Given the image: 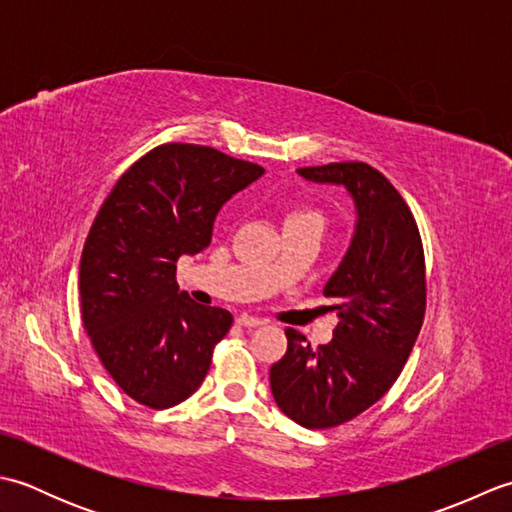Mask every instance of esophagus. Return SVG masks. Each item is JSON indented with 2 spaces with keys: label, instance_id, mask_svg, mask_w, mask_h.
<instances>
[{
  "label": "esophagus",
  "instance_id": "obj_1",
  "mask_svg": "<svg viewBox=\"0 0 512 512\" xmlns=\"http://www.w3.org/2000/svg\"><path fill=\"white\" fill-rule=\"evenodd\" d=\"M235 323L242 325V328H257V325H262L264 321L257 319V317H250V314H239Z\"/></svg>",
  "mask_w": 512,
  "mask_h": 512
}]
</instances>
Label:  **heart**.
Returning <instances> with one entry per match:
<instances>
[{"label": "heart", "mask_w": 512, "mask_h": 512, "mask_svg": "<svg viewBox=\"0 0 512 512\" xmlns=\"http://www.w3.org/2000/svg\"><path fill=\"white\" fill-rule=\"evenodd\" d=\"M299 217H321V215L317 211H312V209H295V211L288 213L286 222L288 220H299Z\"/></svg>", "instance_id": "obj_1"}]
</instances>
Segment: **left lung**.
Masks as SVG:
<instances>
[{
    "mask_svg": "<svg viewBox=\"0 0 512 512\" xmlns=\"http://www.w3.org/2000/svg\"><path fill=\"white\" fill-rule=\"evenodd\" d=\"M301 178L341 184L356 206L352 244L323 288L339 314L334 339L312 347L288 328V350L270 367V389L290 420L330 429L356 418L396 383L416 343L424 308V253L407 202L365 162L297 169Z\"/></svg>",
    "mask_w": 512,
    "mask_h": 512,
    "instance_id": "8db88e82",
    "label": "left lung"
}]
</instances>
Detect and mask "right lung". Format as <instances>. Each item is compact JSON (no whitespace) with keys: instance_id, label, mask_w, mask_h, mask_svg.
Returning <instances> with one entry per match:
<instances>
[{"instance_id":"add662e5","label":"right lung","mask_w":512,"mask_h":512,"mask_svg":"<svg viewBox=\"0 0 512 512\" xmlns=\"http://www.w3.org/2000/svg\"><path fill=\"white\" fill-rule=\"evenodd\" d=\"M262 173L213 147L167 143L118 178L96 215L79 268L81 317L107 374L140 405H178L209 372L233 314L180 292L176 262L211 244L222 204Z\"/></svg>"}]
</instances>
